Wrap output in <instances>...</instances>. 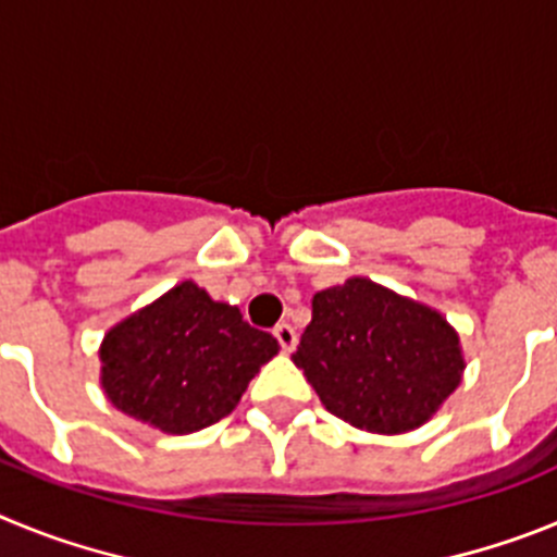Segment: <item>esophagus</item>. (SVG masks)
<instances>
[{
  "mask_svg": "<svg viewBox=\"0 0 557 557\" xmlns=\"http://www.w3.org/2000/svg\"><path fill=\"white\" fill-rule=\"evenodd\" d=\"M275 339H278V346H282V351H293L295 343H298V334H295V329L289 326V323H278V326L273 329Z\"/></svg>",
  "mask_w": 557,
  "mask_h": 557,
  "instance_id": "obj_1",
  "label": "esophagus"
}]
</instances>
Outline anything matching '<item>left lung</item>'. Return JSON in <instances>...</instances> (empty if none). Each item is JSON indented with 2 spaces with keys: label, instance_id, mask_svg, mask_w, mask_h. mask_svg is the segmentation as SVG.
<instances>
[{
  "label": "left lung",
  "instance_id": "left-lung-1",
  "mask_svg": "<svg viewBox=\"0 0 557 557\" xmlns=\"http://www.w3.org/2000/svg\"><path fill=\"white\" fill-rule=\"evenodd\" d=\"M293 362L332 416L379 435L426 424L466 368L444 314L362 275L314 293Z\"/></svg>",
  "mask_w": 557,
  "mask_h": 557
}]
</instances>
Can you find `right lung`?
Here are the masks:
<instances>
[{"mask_svg": "<svg viewBox=\"0 0 557 557\" xmlns=\"http://www.w3.org/2000/svg\"><path fill=\"white\" fill-rule=\"evenodd\" d=\"M278 354L273 334L243 321L181 282L106 334L100 382L108 401L170 435H189L228 416L250 379Z\"/></svg>", "mask_w": 557, "mask_h": 557, "instance_id": "add662e5", "label": "right lung"}]
</instances>
